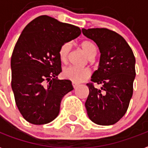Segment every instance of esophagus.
<instances>
[{"instance_id":"esophagus-1","label":"esophagus","mask_w":148,"mask_h":148,"mask_svg":"<svg viewBox=\"0 0 148 148\" xmlns=\"http://www.w3.org/2000/svg\"><path fill=\"white\" fill-rule=\"evenodd\" d=\"M72 86H73V87H74V88H76L77 86H78V84H76V83L73 82V83H72Z\"/></svg>"}]
</instances>
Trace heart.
Returning a JSON list of instances; mask_svg holds the SVG:
<instances>
[{"label": "heart", "instance_id": "1", "mask_svg": "<svg viewBox=\"0 0 148 148\" xmlns=\"http://www.w3.org/2000/svg\"><path fill=\"white\" fill-rule=\"evenodd\" d=\"M80 46L82 48L83 51H84L89 58H93L97 52L96 45L91 41L85 40L80 43ZM71 44L70 42H64L59 48L58 50V55L59 58L62 62H65L70 53ZM62 74L64 77L68 78L69 80L74 83L82 82L84 80L90 77V71L86 68H77L75 66H68L63 69Z\"/></svg>", "mask_w": 148, "mask_h": 148}]
</instances>
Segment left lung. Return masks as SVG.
Segmentation results:
<instances>
[{
  "label": "left lung",
  "instance_id": "left-lung-1",
  "mask_svg": "<svg viewBox=\"0 0 148 148\" xmlns=\"http://www.w3.org/2000/svg\"><path fill=\"white\" fill-rule=\"evenodd\" d=\"M83 34L97 43L100 51L98 70L86 84L89 95L85 103L92 122L110 125L122 119L133 94L135 58L127 42L117 32L106 28L83 29ZM102 85L96 88L94 83Z\"/></svg>",
  "mask_w": 148,
  "mask_h": 148
}]
</instances>
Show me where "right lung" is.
Listing matches in <instances>:
<instances>
[{"label": "right lung", "mask_w": 148, "mask_h": 148, "mask_svg": "<svg viewBox=\"0 0 148 148\" xmlns=\"http://www.w3.org/2000/svg\"><path fill=\"white\" fill-rule=\"evenodd\" d=\"M80 29L39 16L24 28L11 56V87L19 111L34 125L57 117L63 97L73 90L69 80H57L62 71L60 46L80 36Z\"/></svg>", "instance_id": "obj_1"}]
</instances>
